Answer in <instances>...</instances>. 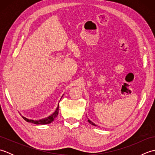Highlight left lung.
I'll list each match as a JSON object with an SVG mask.
<instances>
[{"instance_id": "1", "label": "left lung", "mask_w": 155, "mask_h": 155, "mask_svg": "<svg viewBox=\"0 0 155 155\" xmlns=\"http://www.w3.org/2000/svg\"><path fill=\"white\" fill-rule=\"evenodd\" d=\"M88 122H89V123H90V124H93V125H94V126H97V125H96V124H95L94 123H93V122H92L91 120H90L89 119H88Z\"/></svg>"}]
</instances>
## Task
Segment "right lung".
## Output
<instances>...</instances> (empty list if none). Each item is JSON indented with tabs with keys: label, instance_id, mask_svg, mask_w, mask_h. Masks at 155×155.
I'll return each instance as SVG.
<instances>
[{
	"label": "right lung",
	"instance_id": "obj_1",
	"mask_svg": "<svg viewBox=\"0 0 155 155\" xmlns=\"http://www.w3.org/2000/svg\"><path fill=\"white\" fill-rule=\"evenodd\" d=\"M58 108L59 106L58 105V107L56 109L55 112L54 113H52L51 116H49L47 118H43V119H41V120H31V119H28L27 118H25L24 117H22L24 119L27 121L28 122V123H34L36 124H47L52 123V121L54 120V118L57 117L58 113Z\"/></svg>",
	"mask_w": 155,
	"mask_h": 155
}]
</instances>
